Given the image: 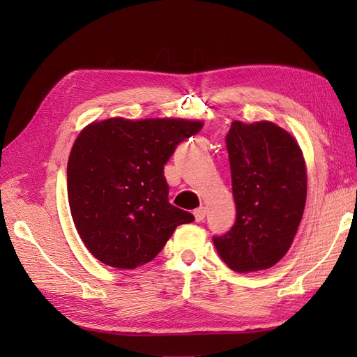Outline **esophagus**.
<instances>
[{
  "instance_id": "1",
  "label": "esophagus",
  "mask_w": 357,
  "mask_h": 357,
  "mask_svg": "<svg viewBox=\"0 0 357 357\" xmlns=\"http://www.w3.org/2000/svg\"><path fill=\"white\" fill-rule=\"evenodd\" d=\"M205 214H207V208H205V207H199V208H197L195 211H193V215H195L197 222L204 220L205 219Z\"/></svg>"
}]
</instances>
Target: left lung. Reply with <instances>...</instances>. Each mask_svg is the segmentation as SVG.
I'll return each mask as SVG.
<instances>
[{
  "instance_id": "left-lung-1",
  "label": "left lung",
  "mask_w": 357,
  "mask_h": 357,
  "mask_svg": "<svg viewBox=\"0 0 357 357\" xmlns=\"http://www.w3.org/2000/svg\"><path fill=\"white\" fill-rule=\"evenodd\" d=\"M226 147L236 219L213 243L232 271H264L294 243L307 199L305 159L296 138L269 121H234Z\"/></svg>"
}]
</instances>
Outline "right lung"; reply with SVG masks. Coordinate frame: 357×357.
I'll use <instances>...</instances> for the list:
<instances>
[{"instance_id": "1", "label": "right lung", "mask_w": 357, "mask_h": 357, "mask_svg": "<svg viewBox=\"0 0 357 357\" xmlns=\"http://www.w3.org/2000/svg\"><path fill=\"white\" fill-rule=\"evenodd\" d=\"M202 125L110 117L82 129L67 165L68 204L75 229L98 261L119 269L144 265L178 225L195 220L169 204L164 165Z\"/></svg>"}]
</instances>
